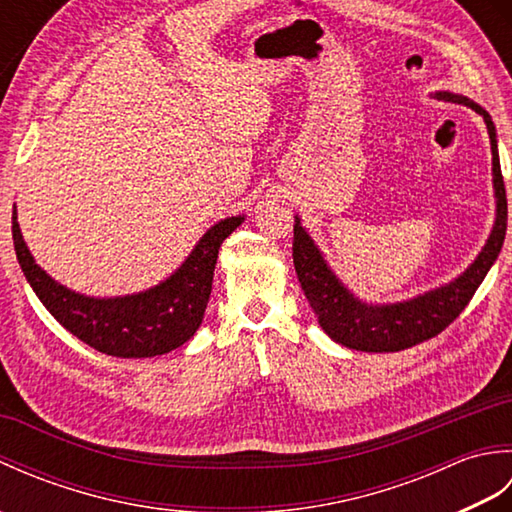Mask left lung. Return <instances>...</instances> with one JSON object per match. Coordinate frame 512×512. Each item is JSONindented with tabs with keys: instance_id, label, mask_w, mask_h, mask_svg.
Returning a JSON list of instances; mask_svg holds the SVG:
<instances>
[{
	"instance_id": "8db88e82",
	"label": "left lung",
	"mask_w": 512,
	"mask_h": 512,
	"mask_svg": "<svg viewBox=\"0 0 512 512\" xmlns=\"http://www.w3.org/2000/svg\"><path fill=\"white\" fill-rule=\"evenodd\" d=\"M438 99L469 105L484 118L488 138L493 151V187L497 200V215L493 231L488 235L482 253L464 273L436 290L424 292L409 301L387 303V306H372L347 290L336 275L325 264L321 250L312 242L306 228L295 217V239H292V262L299 277L303 295L310 301V308L319 319L325 334L350 350L358 352H400L438 336L444 328L460 317V312L469 306L475 290L480 288L486 273L495 264L502 250L508 222L506 187L499 167L497 134L491 116L477 103L462 94L436 92Z\"/></svg>"
}]
</instances>
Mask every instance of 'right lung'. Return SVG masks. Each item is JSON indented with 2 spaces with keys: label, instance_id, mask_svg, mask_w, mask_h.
Instances as JSON below:
<instances>
[{
  "label": "right lung",
  "instance_id": "obj_1",
  "mask_svg": "<svg viewBox=\"0 0 512 512\" xmlns=\"http://www.w3.org/2000/svg\"><path fill=\"white\" fill-rule=\"evenodd\" d=\"M242 222L244 215L217 222L169 279L138 295L112 299L79 295L57 284L35 264L21 235L15 209L13 242L30 288L65 330L107 356L149 358L176 350L200 328L211 297L217 253L224 239Z\"/></svg>",
  "mask_w": 512,
  "mask_h": 512
}]
</instances>
